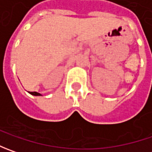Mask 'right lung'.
I'll return each mask as SVG.
<instances>
[{"label": "right lung", "instance_id": "1", "mask_svg": "<svg viewBox=\"0 0 152 152\" xmlns=\"http://www.w3.org/2000/svg\"><path fill=\"white\" fill-rule=\"evenodd\" d=\"M30 95H32V96H42L41 94H39V93H38V92H28Z\"/></svg>", "mask_w": 152, "mask_h": 152}]
</instances>
